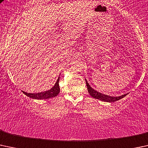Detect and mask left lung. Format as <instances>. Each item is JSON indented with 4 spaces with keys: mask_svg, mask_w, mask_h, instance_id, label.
Here are the masks:
<instances>
[{
    "mask_svg": "<svg viewBox=\"0 0 148 148\" xmlns=\"http://www.w3.org/2000/svg\"><path fill=\"white\" fill-rule=\"evenodd\" d=\"M86 86H87V89H88V93L89 94L91 95L92 97H94V99H99V100L102 101H106V102H114L116 101H119L120 99H121L122 98L125 97L126 96V94L124 95H121L120 96H108V95H106L103 94H101L100 92H98L97 91L94 90L92 87H91L88 83L87 82V81L86 80Z\"/></svg>",
    "mask_w": 148,
    "mask_h": 148,
    "instance_id": "8db88e82",
    "label": "left lung"
}]
</instances>
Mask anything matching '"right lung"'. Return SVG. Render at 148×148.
<instances>
[{
    "instance_id": "obj_1",
    "label": "right lung",
    "mask_w": 148,
    "mask_h": 148,
    "mask_svg": "<svg viewBox=\"0 0 148 148\" xmlns=\"http://www.w3.org/2000/svg\"><path fill=\"white\" fill-rule=\"evenodd\" d=\"M59 81H60V77L57 79V82L55 83L54 86L52 87L51 89L48 90V91H44V92H40V93H35V94H31V93H27L23 91L26 96L28 97L32 98V99H50V98L55 97L57 96L60 92V86H59Z\"/></svg>"
}]
</instances>
